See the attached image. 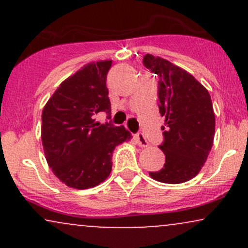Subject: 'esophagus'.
<instances>
[{"label": "esophagus", "instance_id": "esophagus-1", "mask_svg": "<svg viewBox=\"0 0 248 248\" xmlns=\"http://www.w3.org/2000/svg\"><path fill=\"white\" fill-rule=\"evenodd\" d=\"M134 138H135L136 142H138V144L140 147L146 148V147L149 146V143H148V141L146 140V138H144L143 134H136V135L134 136Z\"/></svg>", "mask_w": 248, "mask_h": 248}]
</instances>
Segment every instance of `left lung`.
Listing matches in <instances>:
<instances>
[{
    "instance_id": "obj_1",
    "label": "left lung",
    "mask_w": 248,
    "mask_h": 248,
    "mask_svg": "<svg viewBox=\"0 0 248 248\" xmlns=\"http://www.w3.org/2000/svg\"><path fill=\"white\" fill-rule=\"evenodd\" d=\"M143 65L158 78V110L167 124L158 146L166 163L149 172L150 177L169 184L190 181L204 166L213 144L211 96L195 77L167 59L146 55Z\"/></svg>"
}]
</instances>
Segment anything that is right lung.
Instances as JSON below:
<instances>
[{
    "label": "right lung",
    "mask_w": 248,
    "mask_h": 248,
    "mask_svg": "<svg viewBox=\"0 0 248 248\" xmlns=\"http://www.w3.org/2000/svg\"><path fill=\"white\" fill-rule=\"evenodd\" d=\"M112 61L91 62L59 85L42 113V142L45 157L62 183L88 189L104 182L112 170V154L130 140L124 126L99 124L94 115L109 119L106 86Z\"/></svg>",
    "instance_id": "1"
}]
</instances>
